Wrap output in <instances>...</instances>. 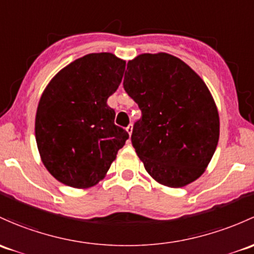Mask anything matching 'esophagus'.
Wrapping results in <instances>:
<instances>
[{
    "label": "esophagus",
    "mask_w": 254,
    "mask_h": 254,
    "mask_svg": "<svg viewBox=\"0 0 254 254\" xmlns=\"http://www.w3.org/2000/svg\"><path fill=\"white\" fill-rule=\"evenodd\" d=\"M127 134L131 135V132H132V124L127 125Z\"/></svg>",
    "instance_id": "obj_1"
}]
</instances>
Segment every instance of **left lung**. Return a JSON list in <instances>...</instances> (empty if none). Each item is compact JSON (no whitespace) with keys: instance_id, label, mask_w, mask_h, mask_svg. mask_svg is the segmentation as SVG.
I'll return each instance as SVG.
<instances>
[{"instance_id":"obj_1","label":"left lung","mask_w":254,"mask_h":254,"mask_svg":"<svg viewBox=\"0 0 254 254\" xmlns=\"http://www.w3.org/2000/svg\"><path fill=\"white\" fill-rule=\"evenodd\" d=\"M123 86L142 117L131 142L156 181L183 188L204 173L219 140V114L204 81L168 53L127 62Z\"/></svg>"}]
</instances>
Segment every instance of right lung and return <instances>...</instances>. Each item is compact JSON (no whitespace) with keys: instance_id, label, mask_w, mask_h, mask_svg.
<instances>
[{"instance_id":"right-lung-1","label":"right lung","mask_w":254,"mask_h":254,"mask_svg":"<svg viewBox=\"0 0 254 254\" xmlns=\"http://www.w3.org/2000/svg\"><path fill=\"white\" fill-rule=\"evenodd\" d=\"M124 70L125 61L112 53H90L63 68L42 93L35 119L37 148L46 169L64 185H96L129 138L107 105Z\"/></svg>"}]
</instances>
